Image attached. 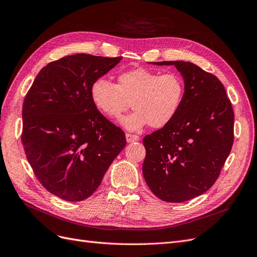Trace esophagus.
<instances>
[{"label": "esophagus", "instance_id": "34e87169", "mask_svg": "<svg viewBox=\"0 0 257 257\" xmlns=\"http://www.w3.org/2000/svg\"><path fill=\"white\" fill-rule=\"evenodd\" d=\"M140 140V137L139 136H136V134H130V133H127L126 134V141L128 143H133V142H138Z\"/></svg>", "mask_w": 257, "mask_h": 257}]
</instances>
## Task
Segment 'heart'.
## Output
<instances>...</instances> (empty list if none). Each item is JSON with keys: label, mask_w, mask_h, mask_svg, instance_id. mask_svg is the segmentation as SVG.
<instances>
[{"label": "heart", "mask_w": 257, "mask_h": 257, "mask_svg": "<svg viewBox=\"0 0 257 257\" xmlns=\"http://www.w3.org/2000/svg\"><path fill=\"white\" fill-rule=\"evenodd\" d=\"M183 96L184 82L178 74L161 75L145 67L120 73L116 84L101 77L90 85L92 102L108 117H119L130 102L134 110L120 119L129 131H140L147 125L165 127L177 114Z\"/></svg>", "instance_id": "1"}]
</instances>
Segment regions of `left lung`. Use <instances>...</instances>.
I'll use <instances>...</instances> for the list:
<instances>
[{
	"label": "left lung",
	"instance_id": "8db88e82",
	"mask_svg": "<svg viewBox=\"0 0 257 257\" xmlns=\"http://www.w3.org/2000/svg\"><path fill=\"white\" fill-rule=\"evenodd\" d=\"M152 63L176 66L184 96L170 123L144 138L143 174L156 197L180 203L205 193L218 179L233 145V109L221 81L198 65Z\"/></svg>",
	"mask_w": 257,
	"mask_h": 257
}]
</instances>
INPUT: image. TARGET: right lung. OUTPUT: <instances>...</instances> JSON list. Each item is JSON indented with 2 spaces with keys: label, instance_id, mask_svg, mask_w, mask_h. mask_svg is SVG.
Segmentation results:
<instances>
[{
  "label": "right lung",
  "instance_id": "right-lung-1",
  "mask_svg": "<svg viewBox=\"0 0 257 257\" xmlns=\"http://www.w3.org/2000/svg\"><path fill=\"white\" fill-rule=\"evenodd\" d=\"M121 57L76 54L43 67L23 104L22 143L48 192L77 202L91 196L126 146L125 133L90 97L92 81Z\"/></svg>",
  "mask_w": 257,
  "mask_h": 257
}]
</instances>
